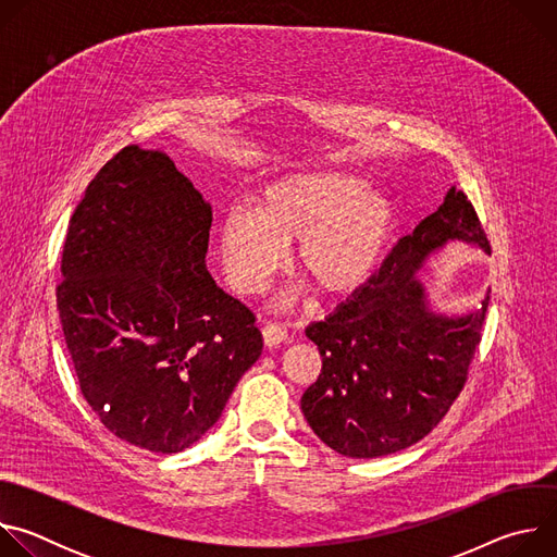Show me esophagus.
I'll return each mask as SVG.
<instances>
[{"mask_svg":"<svg viewBox=\"0 0 557 557\" xmlns=\"http://www.w3.org/2000/svg\"><path fill=\"white\" fill-rule=\"evenodd\" d=\"M262 337H264V344L269 348H275V346H280V344H284L288 339V331L284 326H280V324H267L262 329Z\"/></svg>","mask_w":557,"mask_h":557,"instance_id":"esophagus-1","label":"esophagus"}]
</instances>
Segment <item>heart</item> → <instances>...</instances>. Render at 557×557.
<instances>
[{"mask_svg":"<svg viewBox=\"0 0 557 557\" xmlns=\"http://www.w3.org/2000/svg\"><path fill=\"white\" fill-rule=\"evenodd\" d=\"M368 181L348 172L280 178L256 196L253 209H231L220 222V251L231 286L260 293L280 271L286 245L299 243V273L326 297L359 290L392 240L396 209Z\"/></svg>","mask_w":557,"mask_h":557,"instance_id":"1","label":"heart"}]
</instances>
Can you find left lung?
Returning <instances> with one entry per match:
<instances>
[{"instance_id": "1", "label": "left lung", "mask_w": 557, "mask_h": 557, "mask_svg": "<svg viewBox=\"0 0 557 557\" xmlns=\"http://www.w3.org/2000/svg\"><path fill=\"white\" fill-rule=\"evenodd\" d=\"M447 240L492 253L479 213L456 187L396 243L350 301L306 329L322 355V372L304 392L301 412L335 451L350 458L401 451L428 436L462 392L490 295L456 320L428 308L414 271Z\"/></svg>"}]
</instances>
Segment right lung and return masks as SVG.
<instances>
[{"label": "right lung", "instance_id": "right-lung-1", "mask_svg": "<svg viewBox=\"0 0 557 557\" xmlns=\"http://www.w3.org/2000/svg\"><path fill=\"white\" fill-rule=\"evenodd\" d=\"M211 207L170 156L123 147L76 205L57 310L84 399L121 441L176 454L262 355L256 314L205 267Z\"/></svg>", "mask_w": 557, "mask_h": 557}]
</instances>
